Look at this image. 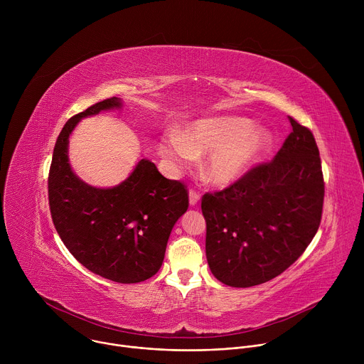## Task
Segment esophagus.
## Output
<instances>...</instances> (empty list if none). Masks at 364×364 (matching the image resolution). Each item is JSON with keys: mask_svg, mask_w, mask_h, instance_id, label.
I'll use <instances>...</instances> for the list:
<instances>
[{"mask_svg": "<svg viewBox=\"0 0 364 364\" xmlns=\"http://www.w3.org/2000/svg\"><path fill=\"white\" fill-rule=\"evenodd\" d=\"M188 197H190V204L196 205L198 203V200H200V193L196 191L194 188H191L190 193H188Z\"/></svg>", "mask_w": 364, "mask_h": 364, "instance_id": "34e87169", "label": "esophagus"}]
</instances>
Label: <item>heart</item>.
Wrapping results in <instances>:
<instances>
[{
	"label": "heart",
	"mask_w": 364,
	"mask_h": 364,
	"mask_svg": "<svg viewBox=\"0 0 364 364\" xmlns=\"http://www.w3.org/2000/svg\"><path fill=\"white\" fill-rule=\"evenodd\" d=\"M272 136L243 117L201 119L183 134L163 136L160 152L173 168L190 166L197 155L208 154L204 176L213 184L228 186L243 177L269 149Z\"/></svg>",
	"instance_id": "1"
}]
</instances>
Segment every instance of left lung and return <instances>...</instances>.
Instances as JSON below:
<instances>
[{"label":"left lung","mask_w":364,"mask_h":364,"mask_svg":"<svg viewBox=\"0 0 364 364\" xmlns=\"http://www.w3.org/2000/svg\"><path fill=\"white\" fill-rule=\"evenodd\" d=\"M288 119L292 132L272 161L201 198L207 262L229 287L249 288L281 275L318 230L324 203L320 151L313 132Z\"/></svg>","instance_id":"obj_1"}]
</instances>
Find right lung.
Masks as SVG:
<instances>
[{"label": "right lung", "instance_id": "1", "mask_svg": "<svg viewBox=\"0 0 364 364\" xmlns=\"http://www.w3.org/2000/svg\"><path fill=\"white\" fill-rule=\"evenodd\" d=\"M121 105L114 96L65 124L48 171V204L60 239L85 268L114 282L135 284L161 268L173 226L188 209V191L148 159L112 188H96L76 177L68 160L73 128L85 117Z\"/></svg>", "mask_w": 364, "mask_h": 364}]
</instances>
